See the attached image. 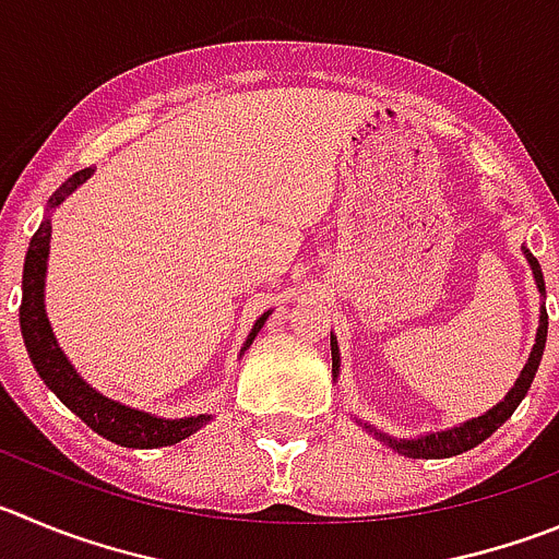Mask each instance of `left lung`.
<instances>
[{
  "label": "left lung",
  "mask_w": 559,
  "mask_h": 559,
  "mask_svg": "<svg viewBox=\"0 0 559 559\" xmlns=\"http://www.w3.org/2000/svg\"><path fill=\"white\" fill-rule=\"evenodd\" d=\"M521 253H524L526 264H530L535 286H538L540 317H538V333H535L532 353H530V358H526L521 374L515 378L513 389H510L508 394H504V397L493 405V408L485 411L483 416H474V419L461 421L457 427H447V430L425 432V436H416V438H394V436H389V432L378 430L374 425H369V421H361L353 416V419H356L364 430L372 432L374 438H380L385 447H391V450L400 452V455L425 457V461H430V457H452V455H461V452L474 450V447L483 444L485 438L491 436V432H497L499 427H502L504 421L513 416V411L519 408L521 400L526 397V391H530L532 380H535V372H538L540 358H544V347H546V331H549V314H546V304H544L546 300L544 273H540L538 259L530 253V248H526V245H521ZM331 358H333V383H338V372H342V353H338V342L333 333H331Z\"/></svg>",
  "instance_id": "obj_1"
}]
</instances>
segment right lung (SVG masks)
Masks as SVG:
<instances>
[{
    "label": "right lung",
    "mask_w": 559,
    "mask_h": 559,
    "mask_svg": "<svg viewBox=\"0 0 559 559\" xmlns=\"http://www.w3.org/2000/svg\"><path fill=\"white\" fill-rule=\"evenodd\" d=\"M96 168H85L74 174L71 179L62 181L55 192H51L49 203H46V215L40 221L38 231L29 239L27 259H24V278H21V336L27 344L29 361H33L35 372L40 374L46 385L55 391L60 403L68 411H74L91 430L104 436L112 444L129 447V450H156V447H170L179 444L192 432L201 430L206 421H212V414H198V416H179V419H168V416H156L151 411L132 408L127 403L104 397L102 391L93 389L85 378L74 369V364L68 361L62 347L57 344L55 331L46 317V267H49V242H51V215L55 209L66 201L76 187L85 185ZM273 311H264L259 320L250 328L248 338H245L239 358L245 356L253 338L264 328L267 317Z\"/></svg>",
    "instance_id": "add662e5"
}]
</instances>
